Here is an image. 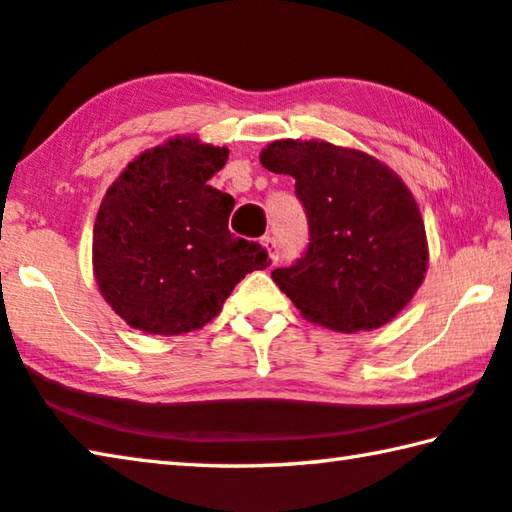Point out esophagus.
<instances>
[{
	"label": "esophagus",
	"mask_w": 512,
	"mask_h": 512,
	"mask_svg": "<svg viewBox=\"0 0 512 512\" xmlns=\"http://www.w3.org/2000/svg\"><path fill=\"white\" fill-rule=\"evenodd\" d=\"M262 246L266 248L268 259H271V262L275 264L277 262V244H275V239L273 237H262Z\"/></svg>",
	"instance_id": "obj_1"
}]
</instances>
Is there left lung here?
I'll list each match as a JSON object with an SVG mask.
<instances>
[{"mask_svg":"<svg viewBox=\"0 0 512 512\" xmlns=\"http://www.w3.org/2000/svg\"><path fill=\"white\" fill-rule=\"evenodd\" d=\"M259 162L296 178L309 219L305 257L271 273L302 318L343 334L391 323L429 266L420 207L404 180L366 151L323 140H275Z\"/></svg>","mask_w":512,"mask_h":512,"instance_id":"left-lung-1","label":"left lung"}]
</instances>
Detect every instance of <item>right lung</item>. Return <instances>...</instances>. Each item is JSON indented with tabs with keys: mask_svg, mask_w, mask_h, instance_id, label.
I'll use <instances>...</instances> for the list:
<instances>
[{
	"mask_svg": "<svg viewBox=\"0 0 512 512\" xmlns=\"http://www.w3.org/2000/svg\"><path fill=\"white\" fill-rule=\"evenodd\" d=\"M228 153L194 135L169 137L128 162L103 196L92 232L94 280L133 329H201L246 273L268 266L257 241L228 230L235 198L207 185Z\"/></svg>",
	"mask_w": 512,
	"mask_h": 512,
	"instance_id": "obj_1",
	"label": "right lung"
}]
</instances>
